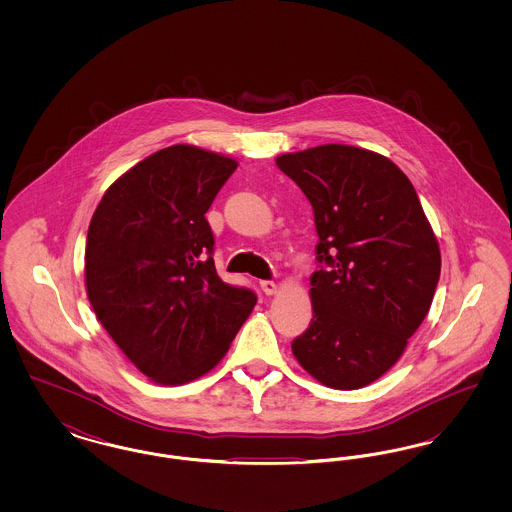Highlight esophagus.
<instances>
[{
	"label": "esophagus",
	"instance_id": "1",
	"mask_svg": "<svg viewBox=\"0 0 512 512\" xmlns=\"http://www.w3.org/2000/svg\"><path fill=\"white\" fill-rule=\"evenodd\" d=\"M261 290L267 293V295H274L278 292V284L272 282V280H261Z\"/></svg>",
	"mask_w": 512,
	"mask_h": 512
}]
</instances>
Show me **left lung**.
Here are the masks:
<instances>
[{
	"instance_id": "left-lung-1",
	"label": "left lung",
	"mask_w": 512,
	"mask_h": 512,
	"mask_svg": "<svg viewBox=\"0 0 512 512\" xmlns=\"http://www.w3.org/2000/svg\"><path fill=\"white\" fill-rule=\"evenodd\" d=\"M313 205V318L292 351L320 384L359 390L386 374L430 311L441 255L411 180L388 157L326 144L276 159Z\"/></svg>"
}]
</instances>
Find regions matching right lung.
<instances>
[{
  "mask_svg": "<svg viewBox=\"0 0 512 512\" xmlns=\"http://www.w3.org/2000/svg\"><path fill=\"white\" fill-rule=\"evenodd\" d=\"M238 163L165 147L115 180L86 238V292L122 353L157 384L180 386L219 365L257 295L220 280L205 219Z\"/></svg>",
  "mask_w": 512,
  "mask_h": 512,
  "instance_id": "add662e5",
  "label": "right lung"
}]
</instances>
